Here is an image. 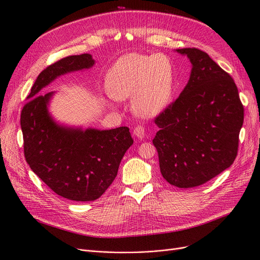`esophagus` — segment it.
Instances as JSON below:
<instances>
[{"instance_id":"esophagus-1","label":"esophagus","mask_w":260,"mask_h":260,"mask_svg":"<svg viewBox=\"0 0 260 260\" xmlns=\"http://www.w3.org/2000/svg\"><path fill=\"white\" fill-rule=\"evenodd\" d=\"M145 135H146L145 128H143L142 126H136L135 129H134V136H135L136 138H138L139 140L145 138Z\"/></svg>"}]
</instances>
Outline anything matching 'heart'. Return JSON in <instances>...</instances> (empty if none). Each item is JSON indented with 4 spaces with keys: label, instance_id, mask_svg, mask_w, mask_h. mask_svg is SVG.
<instances>
[{
    "label": "heart",
    "instance_id": "obj_1",
    "mask_svg": "<svg viewBox=\"0 0 260 260\" xmlns=\"http://www.w3.org/2000/svg\"><path fill=\"white\" fill-rule=\"evenodd\" d=\"M112 99L131 98L132 111L151 119L164 111L175 89V70L165 54L127 53L113 64L106 76Z\"/></svg>",
    "mask_w": 260,
    "mask_h": 260
}]
</instances>
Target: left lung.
Returning <instances> with one entry per match:
<instances>
[{
  "mask_svg": "<svg viewBox=\"0 0 260 260\" xmlns=\"http://www.w3.org/2000/svg\"><path fill=\"white\" fill-rule=\"evenodd\" d=\"M191 64L189 79L175 103L155 119L153 139L164 179L180 188L206 183L232 166L244 109L225 71L196 48L176 49Z\"/></svg>",
  "mask_w": 260,
  "mask_h": 260,
  "instance_id": "1",
  "label": "left lung"
}]
</instances>
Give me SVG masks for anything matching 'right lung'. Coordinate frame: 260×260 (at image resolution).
Instances as JSON below:
<instances>
[{
	"label": "right lung",
	"mask_w": 260,
	"mask_h": 260,
	"mask_svg": "<svg viewBox=\"0 0 260 260\" xmlns=\"http://www.w3.org/2000/svg\"><path fill=\"white\" fill-rule=\"evenodd\" d=\"M94 64L92 55L83 53L48 66L38 75L21 111L26 162L55 194L74 201L100 198L117 177L134 142L126 126L101 131L59 123L48 108L55 92L40 95L57 77Z\"/></svg>",
	"instance_id": "obj_1"
}]
</instances>
